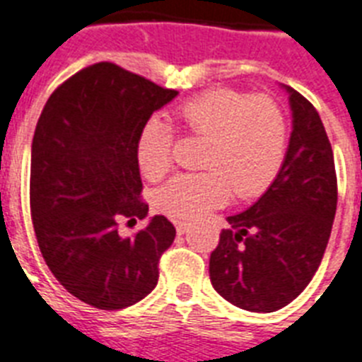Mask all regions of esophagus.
I'll list each match as a JSON object with an SVG mask.
<instances>
[{"instance_id":"34e87169","label":"esophagus","mask_w":362,"mask_h":362,"mask_svg":"<svg viewBox=\"0 0 362 362\" xmlns=\"http://www.w3.org/2000/svg\"><path fill=\"white\" fill-rule=\"evenodd\" d=\"M175 227H176V232H178V234H186L187 232V228H189V223H186V221H175Z\"/></svg>"}]
</instances>
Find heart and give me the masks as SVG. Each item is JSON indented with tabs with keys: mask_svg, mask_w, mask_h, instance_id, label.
<instances>
[{
	"mask_svg": "<svg viewBox=\"0 0 362 362\" xmlns=\"http://www.w3.org/2000/svg\"><path fill=\"white\" fill-rule=\"evenodd\" d=\"M182 134L204 137V173L180 175L158 191L156 202L175 219H195L225 204L232 189L251 199L269 187L286 154V119L266 95L245 96L211 89L182 102L171 113ZM173 134L160 120H148L135 143V160L146 180H160L171 167Z\"/></svg>",
	"mask_w": 362,
	"mask_h": 362,
	"instance_id": "1",
	"label": "heart"
}]
</instances>
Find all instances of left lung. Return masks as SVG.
I'll list each match as a JSON object with an SVG mask.
<instances>
[{
    "instance_id": "8db88e82",
    "label": "left lung",
    "mask_w": 362,
    "mask_h": 362,
    "mask_svg": "<svg viewBox=\"0 0 362 362\" xmlns=\"http://www.w3.org/2000/svg\"><path fill=\"white\" fill-rule=\"evenodd\" d=\"M292 134L281 171L251 208L227 217L210 281L228 303L275 313L303 292L327 247L337 211L333 148L318 111L292 87Z\"/></svg>"
}]
</instances>
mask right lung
I'll use <instances>...</instances> for the list:
<instances>
[{
  "mask_svg": "<svg viewBox=\"0 0 362 362\" xmlns=\"http://www.w3.org/2000/svg\"><path fill=\"white\" fill-rule=\"evenodd\" d=\"M176 95L96 63L59 85L40 113L29 180L35 236L54 277L90 307L120 310L158 284L160 258L176 236L173 223L154 216L134 238H120L117 221L148 216L135 143Z\"/></svg>",
  "mask_w": 362,
  "mask_h": 362,
  "instance_id": "1",
  "label": "right lung"
}]
</instances>
